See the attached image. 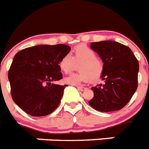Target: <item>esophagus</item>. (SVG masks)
<instances>
[{
  "instance_id": "esophagus-1",
  "label": "esophagus",
  "mask_w": 149,
  "mask_h": 149,
  "mask_svg": "<svg viewBox=\"0 0 149 149\" xmlns=\"http://www.w3.org/2000/svg\"><path fill=\"white\" fill-rule=\"evenodd\" d=\"M77 90H79V91H84V90H86L87 88H84V87H77Z\"/></svg>"
}]
</instances>
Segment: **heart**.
Segmentation results:
<instances>
[{
  "label": "heart",
  "instance_id": "heart-1",
  "mask_svg": "<svg viewBox=\"0 0 149 149\" xmlns=\"http://www.w3.org/2000/svg\"><path fill=\"white\" fill-rule=\"evenodd\" d=\"M73 56L65 55L58 62V67L64 73L73 71L77 65H80V72L74 73L65 77L64 82L71 85H80L91 81H97L104 72V64L97 58L93 49L85 45H80L74 49Z\"/></svg>",
  "mask_w": 149,
  "mask_h": 149
}]
</instances>
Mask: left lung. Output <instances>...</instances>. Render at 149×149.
<instances>
[{
  "mask_svg": "<svg viewBox=\"0 0 149 149\" xmlns=\"http://www.w3.org/2000/svg\"><path fill=\"white\" fill-rule=\"evenodd\" d=\"M91 48L104 63L101 79L105 84L93 87L88 104L100 112L119 110L129 103L138 87L139 61L130 48L115 41L91 42Z\"/></svg>",
  "mask_w": 149,
  "mask_h": 149,
  "instance_id": "left-lung-1",
  "label": "left lung"
}]
</instances>
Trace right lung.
Here are the masks:
<instances>
[{
  "label": "right lung",
  "instance_id": "obj_1",
  "mask_svg": "<svg viewBox=\"0 0 149 149\" xmlns=\"http://www.w3.org/2000/svg\"><path fill=\"white\" fill-rule=\"evenodd\" d=\"M69 45H38L17 52L8 72L11 96L19 108L33 116H44L58 107L66 85L61 80L60 59L69 53Z\"/></svg>",
  "mask_w": 149,
  "mask_h": 149
}]
</instances>
